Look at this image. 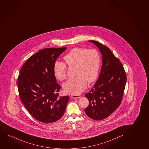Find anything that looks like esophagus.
<instances>
[{"instance_id":"1","label":"esophagus","mask_w":149,"mask_h":149,"mask_svg":"<svg viewBox=\"0 0 149 149\" xmlns=\"http://www.w3.org/2000/svg\"><path fill=\"white\" fill-rule=\"evenodd\" d=\"M72 97L73 99H79L81 97V96L79 95H72Z\"/></svg>"}]
</instances>
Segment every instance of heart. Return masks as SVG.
Masks as SVG:
<instances>
[{"mask_svg":"<svg viewBox=\"0 0 149 149\" xmlns=\"http://www.w3.org/2000/svg\"><path fill=\"white\" fill-rule=\"evenodd\" d=\"M69 66H76L77 77L70 79L63 84L67 94L79 95L86 89L87 82L93 83L98 77L101 64V56L97 50L85 48H74L64 57ZM66 65L63 62L55 61L53 74L57 79L64 80L66 77Z\"/></svg>","mask_w":149,"mask_h":149,"instance_id":"1","label":"heart"}]
</instances>
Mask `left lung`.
Here are the masks:
<instances>
[{"instance_id": "left-lung-1", "label": "left lung", "mask_w": 149, "mask_h": 149, "mask_svg": "<svg viewBox=\"0 0 149 149\" xmlns=\"http://www.w3.org/2000/svg\"><path fill=\"white\" fill-rule=\"evenodd\" d=\"M89 42L100 50L102 65L94 87L85 95L90 104L85 111L90 118L100 120L108 117L120 105L126 84V75L123 64L109 48L96 41Z\"/></svg>"}]
</instances>
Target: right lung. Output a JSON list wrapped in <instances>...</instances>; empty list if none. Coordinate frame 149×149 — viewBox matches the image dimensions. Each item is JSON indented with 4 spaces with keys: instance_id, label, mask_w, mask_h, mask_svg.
<instances>
[{
    "instance_id": "1",
    "label": "right lung",
    "mask_w": 149,
    "mask_h": 149,
    "mask_svg": "<svg viewBox=\"0 0 149 149\" xmlns=\"http://www.w3.org/2000/svg\"><path fill=\"white\" fill-rule=\"evenodd\" d=\"M66 49H42L26 60L20 70L17 80L19 97L31 115L42 123L59 120L70 99L68 96L58 97L61 87L53 74L55 62Z\"/></svg>"
}]
</instances>
